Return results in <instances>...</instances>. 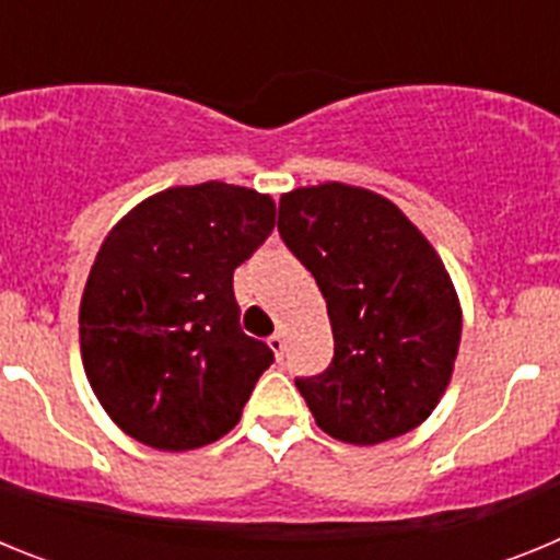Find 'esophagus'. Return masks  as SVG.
Instances as JSON below:
<instances>
[{
	"label": "esophagus",
	"mask_w": 560,
	"mask_h": 560,
	"mask_svg": "<svg viewBox=\"0 0 560 560\" xmlns=\"http://www.w3.org/2000/svg\"><path fill=\"white\" fill-rule=\"evenodd\" d=\"M269 348H271V353L277 355V359H283V348H285L283 334H271L269 336Z\"/></svg>",
	"instance_id": "1"
}]
</instances>
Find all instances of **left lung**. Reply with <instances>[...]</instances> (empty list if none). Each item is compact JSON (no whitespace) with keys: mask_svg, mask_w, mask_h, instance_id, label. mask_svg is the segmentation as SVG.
<instances>
[{"mask_svg":"<svg viewBox=\"0 0 560 560\" xmlns=\"http://www.w3.org/2000/svg\"><path fill=\"white\" fill-rule=\"evenodd\" d=\"M277 230L328 303L334 361L296 378L316 427L353 446L412 432L446 393L463 334L434 246L393 201L341 182L283 192Z\"/></svg>","mask_w":560,"mask_h":560,"instance_id":"obj_1","label":"left lung"}]
</instances>
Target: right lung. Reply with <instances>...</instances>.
<instances>
[{"mask_svg":"<svg viewBox=\"0 0 560 560\" xmlns=\"http://www.w3.org/2000/svg\"><path fill=\"white\" fill-rule=\"evenodd\" d=\"M249 187H167L101 244L81 296V359L108 418L145 446L224 438L275 353L237 323L232 271L275 230Z\"/></svg>","mask_w":560,"mask_h":560,"instance_id":"obj_1","label":"right lung"}]
</instances>
